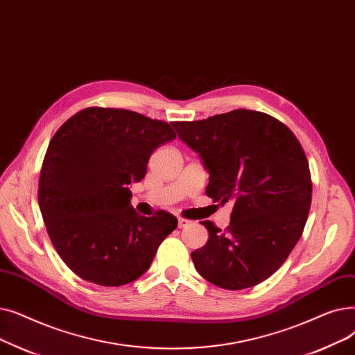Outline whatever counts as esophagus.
Masks as SVG:
<instances>
[{
  "label": "esophagus",
  "instance_id": "34e87169",
  "mask_svg": "<svg viewBox=\"0 0 355 355\" xmlns=\"http://www.w3.org/2000/svg\"><path fill=\"white\" fill-rule=\"evenodd\" d=\"M189 223H191V221H188V219L179 218V219H178V227H179V228H184V227L189 225Z\"/></svg>",
  "mask_w": 355,
  "mask_h": 355
}]
</instances>
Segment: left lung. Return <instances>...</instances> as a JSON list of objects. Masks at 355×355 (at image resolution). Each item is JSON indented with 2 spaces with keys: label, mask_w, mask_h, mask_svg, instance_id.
<instances>
[{
  "label": "left lung",
  "mask_w": 355,
  "mask_h": 355,
  "mask_svg": "<svg viewBox=\"0 0 355 355\" xmlns=\"http://www.w3.org/2000/svg\"><path fill=\"white\" fill-rule=\"evenodd\" d=\"M172 125L208 171L207 195L232 205L225 232L200 223L209 239L192 252L198 273L228 291L264 282L289 257L308 219L312 182L300 143L276 118L250 110Z\"/></svg>",
  "instance_id": "1"
}]
</instances>
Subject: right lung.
<instances>
[{"label":"right lung","mask_w":355,"mask_h":355,"mask_svg":"<svg viewBox=\"0 0 355 355\" xmlns=\"http://www.w3.org/2000/svg\"><path fill=\"white\" fill-rule=\"evenodd\" d=\"M176 139L171 124L139 112L91 107L71 116L50 141L39 205L58 254L80 279L123 286L143 276L178 219L141 216L128 184L140 182L151 153Z\"/></svg>","instance_id":"obj_1"}]
</instances>
